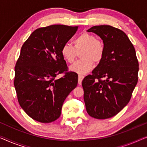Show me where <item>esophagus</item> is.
Segmentation results:
<instances>
[{
    "label": "esophagus",
    "instance_id": "esophagus-1",
    "mask_svg": "<svg viewBox=\"0 0 147 147\" xmlns=\"http://www.w3.org/2000/svg\"><path fill=\"white\" fill-rule=\"evenodd\" d=\"M83 78H84L83 75H81V74H79V75H78V84H79V85H81L82 80H83Z\"/></svg>",
    "mask_w": 147,
    "mask_h": 147
}]
</instances>
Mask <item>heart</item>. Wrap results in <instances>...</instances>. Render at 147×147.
<instances>
[{"instance_id": "1", "label": "heart", "mask_w": 147, "mask_h": 147, "mask_svg": "<svg viewBox=\"0 0 147 147\" xmlns=\"http://www.w3.org/2000/svg\"><path fill=\"white\" fill-rule=\"evenodd\" d=\"M73 45L65 43L61 48V55L66 61L73 63L78 52L80 53V60L70 67V70L80 74H85L91 71L93 62L98 63L102 59L105 46L102 41L96 39L94 35L89 32H82L73 40Z\"/></svg>"}]
</instances>
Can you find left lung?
I'll return each instance as SVG.
<instances>
[{"instance_id":"left-lung-1","label":"left lung","mask_w":147,"mask_h":147,"mask_svg":"<svg viewBox=\"0 0 147 147\" xmlns=\"http://www.w3.org/2000/svg\"><path fill=\"white\" fill-rule=\"evenodd\" d=\"M87 32L102 39L105 54L91 75L82 82L86 112L95 119H109L129 103L138 82V62L133 44L121 30L100 25Z\"/></svg>"}]
</instances>
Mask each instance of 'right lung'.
Masks as SVG:
<instances>
[{
	"instance_id": "obj_1",
	"label": "right lung",
	"mask_w": 147,
	"mask_h": 147,
	"mask_svg": "<svg viewBox=\"0 0 147 147\" xmlns=\"http://www.w3.org/2000/svg\"><path fill=\"white\" fill-rule=\"evenodd\" d=\"M78 26L51 25L32 32L22 45L15 69L14 88L18 102L35 121L49 123L59 119L63 102L78 83V74L67 71L61 48Z\"/></svg>"
}]
</instances>
